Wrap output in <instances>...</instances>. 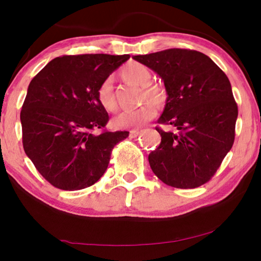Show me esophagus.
<instances>
[{
    "label": "esophagus",
    "instance_id": "esophagus-1",
    "mask_svg": "<svg viewBox=\"0 0 261 261\" xmlns=\"http://www.w3.org/2000/svg\"><path fill=\"white\" fill-rule=\"evenodd\" d=\"M140 134H141L140 130H135V129H133V130L129 132V137H130V138H137V137H139V135H140Z\"/></svg>",
    "mask_w": 261,
    "mask_h": 261
}]
</instances>
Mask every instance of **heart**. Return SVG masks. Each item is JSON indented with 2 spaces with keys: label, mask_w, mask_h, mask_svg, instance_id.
<instances>
[{
  "label": "heart",
  "mask_w": 261,
  "mask_h": 261,
  "mask_svg": "<svg viewBox=\"0 0 261 261\" xmlns=\"http://www.w3.org/2000/svg\"><path fill=\"white\" fill-rule=\"evenodd\" d=\"M121 76L128 83L139 85L142 87L141 101L151 100L155 106H163L166 101V91L163 87L158 84L152 83L153 73L144 64L134 63L124 67L121 71ZM97 101L99 106L102 107L106 112L115 113L117 110V102L115 97V92H114V84L112 78H106L101 84L98 85L97 91ZM146 102L139 107V108L127 110L120 114L119 116L115 117L114 120V126L117 128H139L151 121L155 116L156 110L155 107L151 105L152 103Z\"/></svg>",
  "instance_id": "obj_1"
}]
</instances>
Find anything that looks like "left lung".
<instances>
[{
  "label": "left lung",
  "mask_w": 261,
  "mask_h": 261,
  "mask_svg": "<svg viewBox=\"0 0 261 261\" xmlns=\"http://www.w3.org/2000/svg\"><path fill=\"white\" fill-rule=\"evenodd\" d=\"M162 77L167 92L156 127L162 142L149 166L163 183L178 189L205 184L216 173L235 139L238 105L226 73L202 52L169 48L134 56Z\"/></svg>",
  "instance_id": "8db88e82"
}]
</instances>
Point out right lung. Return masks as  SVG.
Masks as SVG:
<instances>
[{
    "mask_svg": "<svg viewBox=\"0 0 261 261\" xmlns=\"http://www.w3.org/2000/svg\"><path fill=\"white\" fill-rule=\"evenodd\" d=\"M127 59L129 55L57 57L31 81L20 114L23 149L55 188L91 187L106 172L114 146L129 134L107 129L108 113L96 96Z\"/></svg>",
    "mask_w": 261,
    "mask_h": 261,
    "instance_id": "obj_1",
    "label": "right lung"
}]
</instances>
